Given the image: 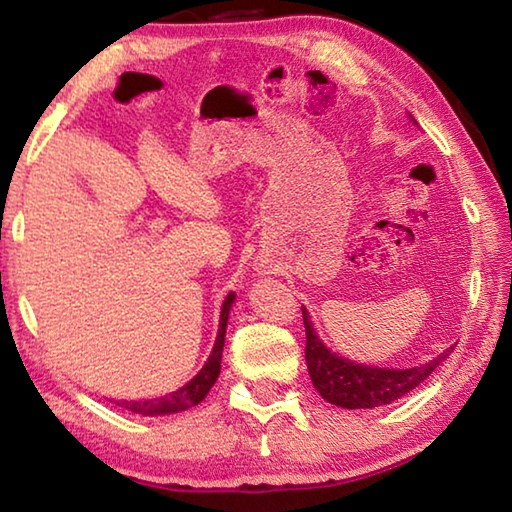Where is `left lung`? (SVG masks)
<instances>
[{"instance_id":"left-lung-1","label":"left lung","mask_w":512,"mask_h":512,"mask_svg":"<svg viewBox=\"0 0 512 512\" xmlns=\"http://www.w3.org/2000/svg\"><path fill=\"white\" fill-rule=\"evenodd\" d=\"M409 119L418 126V121L411 115ZM302 318H305L307 332L305 359L309 377L325 402L343 406V409H375V406L393 404L400 397L409 395L413 388H418L429 375H433V370L454 350L452 345V348L443 350L431 361L411 368L366 366V363L345 359L341 354L329 350L314 329L307 307H302Z\"/></svg>"}]
</instances>
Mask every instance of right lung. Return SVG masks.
Listing matches in <instances>:
<instances>
[{
  "label": "right lung",
  "instance_id": "obj_1",
  "mask_svg": "<svg viewBox=\"0 0 512 512\" xmlns=\"http://www.w3.org/2000/svg\"><path fill=\"white\" fill-rule=\"evenodd\" d=\"M235 291H230L223 300L221 307V318H219V332H216V341L214 348L207 357L205 366L196 372V375L187 381L185 386H180L178 391H171L167 395L160 397H151V400H117V406H124L131 413H140V415H171V413H180L192 409V406L201 404L205 400V395L210 393V388L216 384L221 372V359H223V345H225V329H228V318H230V309L235 305ZM112 402V400H110Z\"/></svg>",
  "mask_w": 512,
  "mask_h": 512
}]
</instances>
